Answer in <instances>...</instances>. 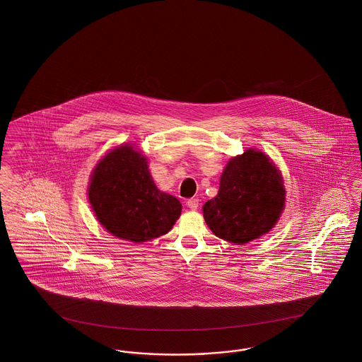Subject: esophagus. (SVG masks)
<instances>
[{
    "instance_id": "esophagus-1",
    "label": "esophagus",
    "mask_w": 362,
    "mask_h": 362,
    "mask_svg": "<svg viewBox=\"0 0 362 362\" xmlns=\"http://www.w3.org/2000/svg\"><path fill=\"white\" fill-rule=\"evenodd\" d=\"M186 205H187L191 210H197L198 205H199V199H198V198H189V199H187Z\"/></svg>"
}]
</instances>
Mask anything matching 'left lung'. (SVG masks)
<instances>
[{
    "label": "left lung",
    "instance_id": "left-lung-1",
    "mask_svg": "<svg viewBox=\"0 0 362 362\" xmlns=\"http://www.w3.org/2000/svg\"><path fill=\"white\" fill-rule=\"evenodd\" d=\"M285 194L276 164L250 148L226 164L218 194L202 207L204 217L217 238L245 244L276 224L285 207Z\"/></svg>",
    "mask_w": 362,
    "mask_h": 362
}]
</instances>
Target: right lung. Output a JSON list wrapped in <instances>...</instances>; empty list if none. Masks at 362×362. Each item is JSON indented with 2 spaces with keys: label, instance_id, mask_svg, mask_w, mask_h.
Listing matches in <instances>:
<instances>
[{
  "label": "right lung",
  "instance_id": "obj_1",
  "mask_svg": "<svg viewBox=\"0 0 362 362\" xmlns=\"http://www.w3.org/2000/svg\"><path fill=\"white\" fill-rule=\"evenodd\" d=\"M88 199L110 233L133 243L168 233L182 211L179 199L156 187L146 157L129 144L110 151L96 164Z\"/></svg>",
  "mask_w": 362,
  "mask_h": 362
}]
</instances>
